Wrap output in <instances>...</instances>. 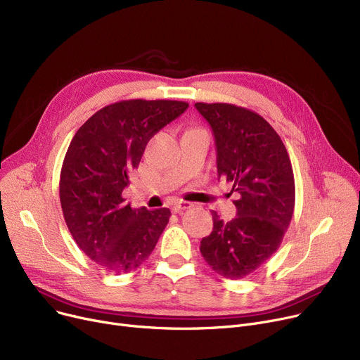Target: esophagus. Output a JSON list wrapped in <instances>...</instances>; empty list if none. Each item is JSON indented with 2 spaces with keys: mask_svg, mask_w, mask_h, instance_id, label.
I'll use <instances>...</instances> for the list:
<instances>
[{
  "mask_svg": "<svg viewBox=\"0 0 360 360\" xmlns=\"http://www.w3.org/2000/svg\"><path fill=\"white\" fill-rule=\"evenodd\" d=\"M191 207H193L191 202H188V201H178V202H175V204L172 205V210H174V213H181V212H184V210L191 209Z\"/></svg>",
  "mask_w": 360,
  "mask_h": 360,
  "instance_id": "1",
  "label": "esophagus"
}]
</instances>
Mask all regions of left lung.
<instances>
[{
    "label": "left lung",
    "mask_w": 360,
    "mask_h": 360,
    "mask_svg": "<svg viewBox=\"0 0 360 360\" xmlns=\"http://www.w3.org/2000/svg\"><path fill=\"white\" fill-rule=\"evenodd\" d=\"M195 108L213 131L217 175L238 195L231 221L212 212L213 231L200 251L217 274L238 280L266 262L285 236L295 209L293 169L281 139L258 113L231 103Z\"/></svg>",
    "instance_id": "obj_1"
}]
</instances>
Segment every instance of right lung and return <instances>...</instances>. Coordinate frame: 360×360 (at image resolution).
Instances as JSON below:
<instances>
[{"instance_id": "add662e5", "label": "right lung", "mask_w": 360, "mask_h": 360, "mask_svg": "<svg viewBox=\"0 0 360 360\" xmlns=\"http://www.w3.org/2000/svg\"><path fill=\"white\" fill-rule=\"evenodd\" d=\"M188 103L132 99L108 105L72 137L60 178L67 228L99 267L122 274L139 269L166 228L169 209H132L122 197L148 140Z\"/></svg>"}]
</instances>
